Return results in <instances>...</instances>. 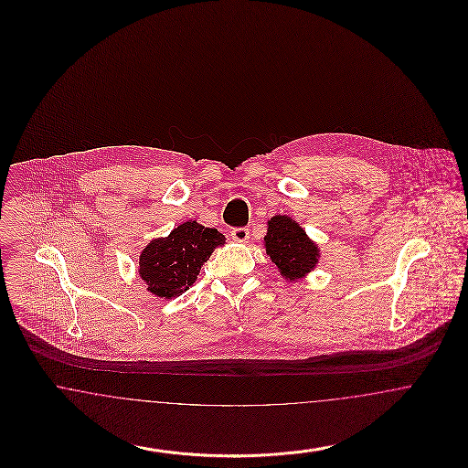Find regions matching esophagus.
<instances>
[{
    "label": "esophagus",
    "mask_w": 468,
    "mask_h": 468,
    "mask_svg": "<svg viewBox=\"0 0 468 468\" xmlns=\"http://www.w3.org/2000/svg\"><path fill=\"white\" fill-rule=\"evenodd\" d=\"M231 239L239 244H245L249 240V229L247 228H235L231 231Z\"/></svg>",
    "instance_id": "34e87169"
}]
</instances>
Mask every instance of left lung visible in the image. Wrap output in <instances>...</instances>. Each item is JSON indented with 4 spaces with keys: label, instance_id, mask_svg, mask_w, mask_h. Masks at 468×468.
<instances>
[{
    "label": "left lung",
    "instance_id": "obj_1",
    "mask_svg": "<svg viewBox=\"0 0 468 468\" xmlns=\"http://www.w3.org/2000/svg\"><path fill=\"white\" fill-rule=\"evenodd\" d=\"M265 249L281 275L290 282L305 277L319 261L317 245L288 216H273L268 221Z\"/></svg>",
    "mask_w": 468,
    "mask_h": 468
}]
</instances>
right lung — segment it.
<instances>
[{
	"instance_id": "right-lung-1",
	"label": "right lung",
	"mask_w": 468,
	"mask_h": 468,
	"mask_svg": "<svg viewBox=\"0 0 468 468\" xmlns=\"http://www.w3.org/2000/svg\"><path fill=\"white\" fill-rule=\"evenodd\" d=\"M224 240L216 228L197 221L178 224L168 237L153 240L142 250L138 275L149 292L172 300L197 282L203 263Z\"/></svg>"
}]
</instances>
